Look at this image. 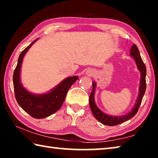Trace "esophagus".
Returning <instances> with one entry per match:
<instances>
[{"label":"esophagus","instance_id":"esophagus-1","mask_svg":"<svg viewBox=\"0 0 158 158\" xmlns=\"http://www.w3.org/2000/svg\"><path fill=\"white\" fill-rule=\"evenodd\" d=\"M87 74H89V76H92V75H93V72L92 71H87Z\"/></svg>","mask_w":158,"mask_h":158}]
</instances>
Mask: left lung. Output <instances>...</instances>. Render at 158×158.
<instances>
[{
  "instance_id": "8db88e82",
  "label": "left lung",
  "mask_w": 158,
  "mask_h": 158,
  "mask_svg": "<svg viewBox=\"0 0 158 158\" xmlns=\"http://www.w3.org/2000/svg\"><path fill=\"white\" fill-rule=\"evenodd\" d=\"M130 56H132L134 60H135L136 65L137 66V68L141 73V80H140V85H139V95L136 100V103L135 106L132 109L129 113L120 116H115L107 115L102 111L99 109L97 105H95V90L96 87L95 82H93V90L89 96V105L90 109L93 114V116L98 120L99 122L105 125H109V126H114V125H117L121 123H123L125 121H128L135 116V114L137 113L139 108V106L142 101L144 93L146 91V65L143 62L141 57L140 56L139 52L137 47V45L134 44L132 48L130 49Z\"/></svg>"
}]
</instances>
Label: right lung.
Instances as JSON below:
<instances>
[{
  "label": "right lung",
  "mask_w": 158,
  "mask_h": 158,
  "mask_svg": "<svg viewBox=\"0 0 158 158\" xmlns=\"http://www.w3.org/2000/svg\"><path fill=\"white\" fill-rule=\"evenodd\" d=\"M37 40V39L34 40L20 53L17 65L13 74V84L16 100L19 106L32 117L40 119L49 116L59 110L68 90L79 77L77 76L68 77L52 90L44 94L36 95L28 91L21 83V64L26 52Z\"/></svg>",
  "instance_id": "add662e5"
}]
</instances>
